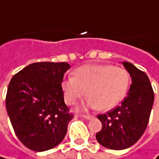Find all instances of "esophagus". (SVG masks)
Instances as JSON below:
<instances>
[{
  "mask_svg": "<svg viewBox=\"0 0 159 159\" xmlns=\"http://www.w3.org/2000/svg\"><path fill=\"white\" fill-rule=\"evenodd\" d=\"M83 118H84V119H86V120H91V119H93V115H83Z\"/></svg>",
  "mask_w": 159,
  "mask_h": 159,
  "instance_id": "obj_1",
  "label": "esophagus"
}]
</instances>
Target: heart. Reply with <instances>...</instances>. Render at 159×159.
<instances>
[{
    "instance_id": "heart-1",
    "label": "heart",
    "mask_w": 159,
    "mask_h": 159,
    "mask_svg": "<svg viewBox=\"0 0 159 159\" xmlns=\"http://www.w3.org/2000/svg\"><path fill=\"white\" fill-rule=\"evenodd\" d=\"M129 84L130 76L126 69L106 64H91L76 68L75 76L63 80L62 89L67 104H75L87 94L85 107L108 111L125 98Z\"/></svg>"
}]
</instances>
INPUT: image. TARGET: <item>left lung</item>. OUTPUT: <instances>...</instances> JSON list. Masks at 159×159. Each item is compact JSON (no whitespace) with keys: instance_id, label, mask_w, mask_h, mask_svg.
<instances>
[{"instance_id":"obj_1","label":"left lung","mask_w":159,"mask_h":159,"mask_svg":"<svg viewBox=\"0 0 159 159\" xmlns=\"http://www.w3.org/2000/svg\"><path fill=\"white\" fill-rule=\"evenodd\" d=\"M121 64L131 77V85L120 106L97 116L102 128L95 136L102 146L114 150L128 148L140 139L154 102L148 75L129 62Z\"/></svg>"}]
</instances>
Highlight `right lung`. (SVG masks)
I'll list each match as a JSON object with an SVG mask.
<instances>
[{"label":"right lung","mask_w":159,"mask_h":159,"mask_svg":"<svg viewBox=\"0 0 159 159\" xmlns=\"http://www.w3.org/2000/svg\"><path fill=\"white\" fill-rule=\"evenodd\" d=\"M70 68L65 62L33 63L11 78L6 109L19 139L41 152L64 139L73 114L64 101L62 82Z\"/></svg>","instance_id":"1"}]
</instances>
